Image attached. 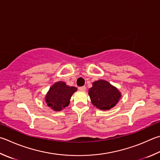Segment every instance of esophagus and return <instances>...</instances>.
<instances>
[{"mask_svg": "<svg viewBox=\"0 0 160 160\" xmlns=\"http://www.w3.org/2000/svg\"><path fill=\"white\" fill-rule=\"evenodd\" d=\"M79 90H80V91H85L86 90V87L85 86H82V87H80L79 88Z\"/></svg>", "mask_w": 160, "mask_h": 160, "instance_id": "obj_1", "label": "esophagus"}]
</instances>
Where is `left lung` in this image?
<instances>
[{
    "label": "left lung",
    "instance_id": "1",
    "mask_svg": "<svg viewBox=\"0 0 160 160\" xmlns=\"http://www.w3.org/2000/svg\"><path fill=\"white\" fill-rule=\"evenodd\" d=\"M88 94L93 106L101 110H107L115 106L122 97L117 88L108 81L99 80L92 83Z\"/></svg>",
    "mask_w": 160,
    "mask_h": 160
}]
</instances>
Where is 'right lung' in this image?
I'll return each instance as SVG.
<instances>
[{"instance_id": "1", "label": "right lung", "mask_w": 160, "mask_h": 160, "mask_svg": "<svg viewBox=\"0 0 160 160\" xmlns=\"http://www.w3.org/2000/svg\"><path fill=\"white\" fill-rule=\"evenodd\" d=\"M77 89L75 87L68 86L63 81H59L50 87L45 101L51 109L61 111L69 105L72 95Z\"/></svg>"}]
</instances>
